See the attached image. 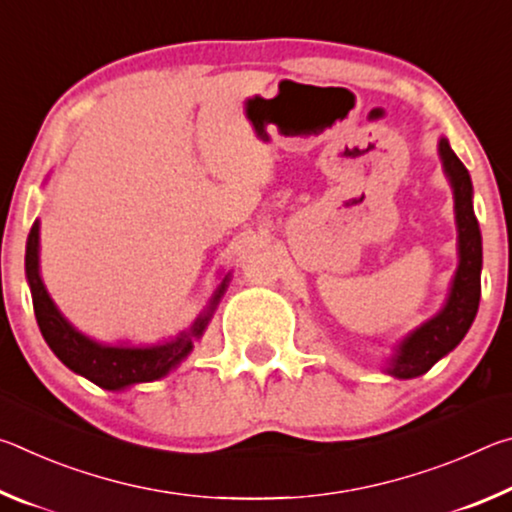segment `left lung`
<instances>
[{"mask_svg":"<svg viewBox=\"0 0 512 512\" xmlns=\"http://www.w3.org/2000/svg\"><path fill=\"white\" fill-rule=\"evenodd\" d=\"M438 153L445 176L454 189V212L458 228V268L443 309L427 323L415 327L395 345L384 370L397 379H413L452 352L472 327L481 298V230L472 207V180L452 146L440 137Z\"/></svg>","mask_w":512,"mask_h":512,"instance_id":"1","label":"left lung"}]
</instances>
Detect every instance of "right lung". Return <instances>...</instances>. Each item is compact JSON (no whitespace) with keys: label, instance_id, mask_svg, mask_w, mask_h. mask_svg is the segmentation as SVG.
Returning a JSON list of instances; mask_svg holds the SVG:
<instances>
[{"label":"right lung","instance_id":"right-lung-1","mask_svg":"<svg viewBox=\"0 0 512 512\" xmlns=\"http://www.w3.org/2000/svg\"><path fill=\"white\" fill-rule=\"evenodd\" d=\"M24 266H27V280L31 287L33 311H36L38 327L51 352L69 370H74L76 375L90 379L92 384L106 388V391H124L128 386L162 379L173 368H178L187 359V354L194 350V343L201 339L205 327L210 325L216 305H219L230 284L228 273L212 293L205 309L194 318V323L176 336H171V339L153 345H108L79 332V329L60 314L54 300L49 298L40 277V221L33 223L29 232Z\"/></svg>","mask_w":512,"mask_h":512}]
</instances>
